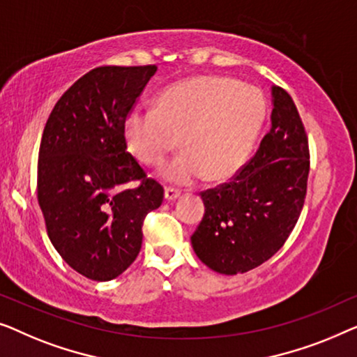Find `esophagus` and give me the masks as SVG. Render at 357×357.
Returning <instances> with one entry per match:
<instances>
[{
  "label": "esophagus",
  "mask_w": 357,
  "mask_h": 357,
  "mask_svg": "<svg viewBox=\"0 0 357 357\" xmlns=\"http://www.w3.org/2000/svg\"><path fill=\"white\" fill-rule=\"evenodd\" d=\"M181 195V190L174 189V188H167L165 189V199L167 200H176Z\"/></svg>",
  "instance_id": "esophagus-1"
}]
</instances>
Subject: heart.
Instances as JSON below:
<instances>
[{"label":"heart","instance_id":"obj_1","mask_svg":"<svg viewBox=\"0 0 357 357\" xmlns=\"http://www.w3.org/2000/svg\"><path fill=\"white\" fill-rule=\"evenodd\" d=\"M265 118L259 89L223 76H200L165 90L158 107H137L126 118L129 150L158 167L183 144L188 152L165 168V178L192 184L233 176L248 162Z\"/></svg>","mask_w":357,"mask_h":357}]
</instances>
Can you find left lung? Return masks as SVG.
Returning a JSON list of instances; mask_svg holds the SVG:
<instances>
[{
  "label": "left lung",
  "instance_id": "8db88e82",
  "mask_svg": "<svg viewBox=\"0 0 357 357\" xmlns=\"http://www.w3.org/2000/svg\"><path fill=\"white\" fill-rule=\"evenodd\" d=\"M272 126L229 183L200 192L205 213L190 236L194 252L223 275L245 273L283 248L303 210L309 142L298 108L272 87Z\"/></svg>",
  "mask_w": 357,
  "mask_h": 357
}]
</instances>
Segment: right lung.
I'll use <instances>...</instances> for the list:
<instances>
[{
  "instance_id": "1",
  "label": "right lung",
  "mask_w": 357,
  "mask_h": 357,
  "mask_svg": "<svg viewBox=\"0 0 357 357\" xmlns=\"http://www.w3.org/2000/svg\"><path fill=\"white\" fill-rule=\"evenodd\" d=\"M155 73V64L95 68L45 124L38 205L54 249L90 280H113L134 262L144 220L163 202L162 184L147 178L126 142L128 114ZM132 180L138 188H126Z\"/></svg>"
}]
</instances>
